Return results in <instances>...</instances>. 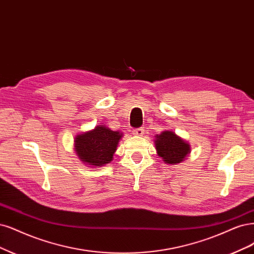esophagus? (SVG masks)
<instances>
[{
  "label": "esophagus",
  "instance_id": "34e87169",
  "mask_svg": "<svg viewBox=\"0 0 254 254\" xmlns=\"http://www.w3.org/2000/svg\"><path fill=\"white\" fill-rule=\"evenodd\" d=\"M132 133L136 136H142L145 132H144V128L143 127H139V128H135L132 130Z\"/></svg>",
  "mask_w": 254,
  "mask_h": 254
}]
</instances>
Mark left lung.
Wrapping results in <instances>:
<instances>
[{"mask_svg": "<svg viewBox=\"0 0 254 254\" xmlns=\"http://www.w3.org/2000/svg\"><path fill=\"white\" fill-rule=\"evenodd\" d=\"M155 147L162 159L172 165L181 163L190 150L189 145L171 131H164L160 135H156Z\"/></svg>", "mask_w": 254, "mask_h": 254, "instance_id": "left-lung-1", "label": "left lung"}]
</instances>
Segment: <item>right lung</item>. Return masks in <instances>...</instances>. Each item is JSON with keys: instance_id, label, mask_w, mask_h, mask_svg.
I'll return each mask as SVG.
<instances>
[{"instance_id": "obj_1", "label": "right lung", "mask_w": 254, "mask_h": 254, "mask_svg": "<svg viewBox=\"0 0 254 254\" xmlns=\"http://www.w3.org/2000/svg\"><path fill=\"white\" fill-rule=\"evenodd\" d=\"M122 133L103 126L75 137V151L80 159L88 165L100 166L111 162Z\"/></svg>"}]
</instances>
